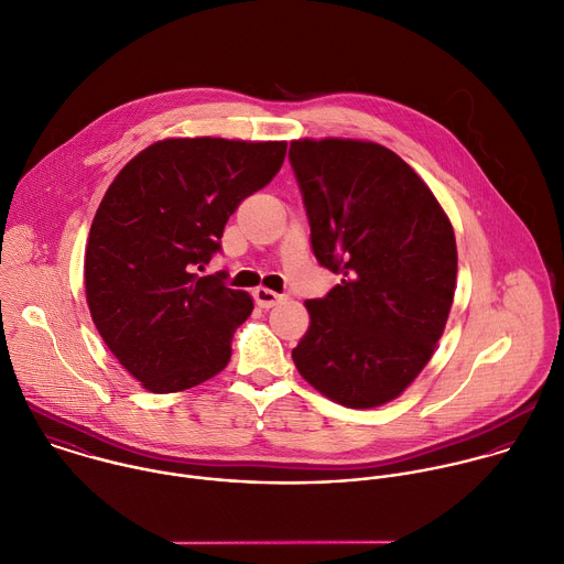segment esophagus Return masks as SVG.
I'll return each mask as SVG.
<instances>
[{
    "label": "esophagus",
    "mask_w": 564,
    "mask_h": 564,
    "mask_svg": "<svg viewBox=\"0 0 564 564\" xmlns=\"http://www.w3.org/2000/svg\"><path fill=\"white\" fill-rule=\"evenodd\" d=\"M281 299H283L281 294H276V292H272V290H268V288H257V290H254V301H257V305L263 307V310L274 307Z\"/></svg>",
    "instance_id": "1"
}]
</instances>
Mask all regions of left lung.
Wrapping results in <instances>:
<instances>
[{
  "mask_svg": "<svg viewBox=\"0 0 564 564\" xmlns=\"http://www.w3.org/2000/svg\"><path fill=\"white\" fill-rule=\"evenodd\" d=\"M321 265L343 274L305 301L299 373L347 409L382 406L437 349L457 285L453 224L429 184L391 149L351 138L292 140Z\"/></svg>",
  "mask_w": 564,
  "mask_h": 564,
  "instance_id": "1",
  "label": "left lung"
}]
</instances>
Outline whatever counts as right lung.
<instances>
[{"label":"right lung","instance_id":"1","mask_svg":"<svg viewBox=\"0 0 564 564\" xmlns=\"http://www.w3.org/2000/svg\"><path fill=\"white\" fill-rule=\"evenodd\" d=\"M283 140L166 138L109 184L85 248L91 321L116 360L151 393L217 376L252 296L197 276L228 217L281 169Z\"/></svg>","mask_w":564,"mask_h":564}]
</instances>
